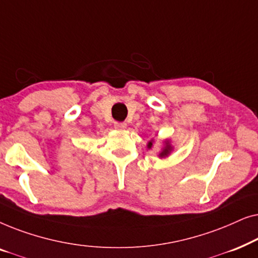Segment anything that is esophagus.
Here are the masks:
<instances>
[{
	"label": "esophagus",
	"instance_id": "obj_1",
	"mask_svg": "<svg viewBox=\"0 0 258 258\" xmlns=\"http://www.w3.org/2000/svg\"><path fill=\"white\" fill-rule=\"evenodd\" d=\"M114 126L116 129H125L126 128V123L124 122H115L114 123Z\"/></svg>",
	"mask_w": 258,
	"mask_h": 258
}]
</instances>
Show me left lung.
<instances>
[{
  "label": "left lung",
  "mask_w": 258,
  "mask_h": 258,
  "mask_svg": "<svg viewBox=\"0 0 258 258\" xmlns=\"http://www.w3.org/2000/svg\"><path fill=\"white\" fill-rule=\"evenodd\" d=\"M165 144H167V146L163 148V150H162V153L160 154L161 157L167 156V155L171 151V147L169 146V143H165ZM151 146H153V142H149V144H148V148H151Z\"/></svg>",
  "instance_id": "8db88e82"
}]
</instances>
